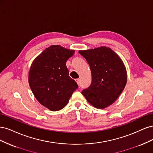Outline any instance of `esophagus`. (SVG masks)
<instances>
[{
  "label": "esophagus",
  "mask_w": 153,
  "mask_h": 153,
  "mask_svg": "<svg viewBox=\"0 0 153 153\" xmlns=\"http://www.w3.org/2000/svg\"><path fill=\"white\" fill-rule=\"evenodd\" d=\"M75 80H76V82L77 84H78V85H79V84H80V80L79 79V78H76V79Z\"/></svg>",
  "instance_id": "1"
}]
</instances>
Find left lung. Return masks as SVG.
<instances>
[{
  "mask_svg": "<svg viewBox=\"0 0 153 153\" xmlns=\"http://www.w3.org/2000/svg\"><path fill=\"white\" fill-rule=\"evenodd\" d=\"M89 64L92 82L82 91L88 102L97 108H105L119 98L126 84L127 74L124 63L110 48L101 47L80 50Z\"/></svg>",
  "mask_w": 153,
  "mask_h": 153,
  "instance_id": "left-lung-1",
  "label": "left lung"
}]
</instances>
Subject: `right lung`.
Wrapping results in <instances>:
<instances>
[{"mask_svg":"<svg viewBox=\"0 0 153 153\" xmlns=\"http://www.w3.org/2000/svg\"><path fill=\"white\" fill-rule=\"evenodd\" d=\"M74 53L73 50L50 46L32 64L29 74L30 89L37 100L51 111L63 108L78 89L66 67V61Z\"/></svg>","mask_w":153,"mask_h":153,"instance_id":"obj_1","label":"right lung"}]
</instances>
